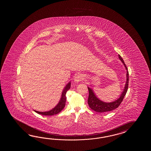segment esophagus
I'll use <instances>...</instances> for the list:
<instances>
[{
    "mask_svg": "<svg viewBox=\"0 0 151 151\" xmlns=\"http://www.w3.org/2000/svg\"><path fill=\"white\" fill-rule=\"evenodd\" d=\"M83 80V76L82 74H78L74 78V81L76 83H79Z\"/></svg>",
    "mask_w": 151,
    "mask_h": 151,
    "instance_id": "obj_1",
    "label": "esophagus"
}]
</instances>
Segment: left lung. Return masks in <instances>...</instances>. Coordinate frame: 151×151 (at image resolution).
Returning <instances> with one entry per match:
<instances>
[{
	"instance_id": "8db88e82",
	"label": "left lung",
	"mask_w": 151,
	"mask_h": 151,
	"mask_svg": "<svg viewBox=\"0 0 151 151\" xmlns=\"http://www.w3.org/2000/svg\"><path fill=\"white\" fill-rule=\"evenodd\" d=\"M119 58L120 60L122 61V63L125 65V67L127 70V81L126 83L125 88L123 91L122 95L120 96L119 99L112 102V103H105L102 101L100 100L95 95L94 93L93 92V90L90 87H88V90L89 91V96L88 98V104L90 106L91 109L96 111V112L103 113L106 112L108 111H111L113 109H116L119 107V105L121 104V103L124 99V97L125 96L126 94L127 93V91L128 90V81H129V74H128V69L126 66L124 60L122 59V57L119 55Z\"/></svg>"
}]
</instances>
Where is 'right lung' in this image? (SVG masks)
Here are the masks:
<instances>
[{"label":"right lung","mask_w":151,"mask_h":151,"mask_svg":"<svg viewBox=\"0 0 151 151\" xmlns=\"http://www.w3.org/2000/svg\"><path fill=\"white\" fill-rule=\"evenodd\" d=\"M70 87H71V83L70 82L66 85V86L65 87L64 90H63V93L61 94V98H60V100L58 103V105L53 109L49 111L48 112H38L37 111H35V110L34 111H35V112L43 115V116H53V115H55V114L60 112L65 106V103H66V93L67 92L68 90L70 88Z\"/></svg>","instance_id":"right-lung-1"}]
</instances>
